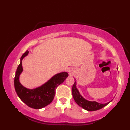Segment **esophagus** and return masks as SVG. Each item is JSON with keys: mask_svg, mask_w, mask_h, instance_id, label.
Instances as JSON below:
<instances>
[{"mask_svg": "<svg viewBox=\"0 0 130 130\" xmlns=\"http://www.w3.org/2000/svg\"><path fill=\"white\" fill-rule=\"evenodd\" d=\"M69 73H70V74H73V70L71 69V70H69Z\"/></svg>", "mask_w": 130, "mask_h": 130, "instance_id": "1", "label": "esophagus"}]
</instances>
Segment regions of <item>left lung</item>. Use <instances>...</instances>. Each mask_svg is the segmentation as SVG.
I'll list each match as a JSON object with an SVG mask.
<instances>
[{
    "mask_svg": "<svg viewBox=\"0 0 130 130\" xmlns=\"http://www.w3.org/2000/svg\"><path fill=\"white\" fill-rule=\"evenodd\" d=\"M72 95L75 102L79 105L80 106L85 110L88 111H97L104 108V106L109 104V102L106 104H99L96 101H89L86 100L80 94L79 90L76 88V82H74V83L72 86Z\"/></svg>",
    "mask_w": 130,
    "mask_h": 130,
    "instance_id": "left-lung-1",
    "label": "left lung"
}]
</instances>
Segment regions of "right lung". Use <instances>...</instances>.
I'll list each match as a JSON object with an SVG mask.
<instances>
[{"label": "right lung", "instance_id": "1", "mask_svg": "<svg viewBox=\"0 0 130 130\" xmlns=\"http://www.w3.org/2000/svg\"><path fill=\"white\" fill-rule=\"evenodd\" d=\"M29 51L26 50L21 57L20 64L17 67L14 80L16 92L19 98L28 106L34 109H41L52 102L54 99L56 89L68 77L67 72H62L53 76L47 82L34 89H29L21 84L19 77L22 72V60L26 56Z\"/></svg>", "mask_w": 130, "mask_h": 130}]
</instances>
